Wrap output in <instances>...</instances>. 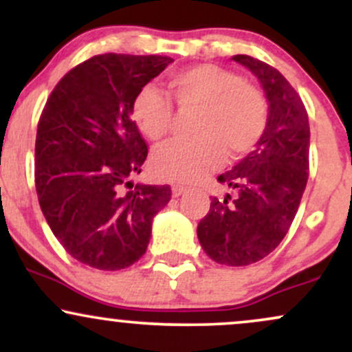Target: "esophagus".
<instances>
[{
	"mask_svg": "<svg viewBox=\"0 0 352 352\" xmlns=\"http://www.w3.org/2000/svg\"><path fill=\"white\" fill-rule=\"evenodd\" d=\"M185 192H187V188H185V187H180V185H173V187H172V195H173V197H180V195H184Z\"/></svg>",
	"mask_w": 352,
	"mask_h": 352,
	"instance_id": "1",
	"label": "esophagus"
}]
</instances>
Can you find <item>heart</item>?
I'll return each mask as SVG.
<instances>
[{
	"mask_svg": "<svg viewBox=\"0 0 352 352\" xmlns=\"http://www.w3.org/2000/svg\"><path fill=\"white\" fill-rule=\"evenodd\" d=\"M167 87L180 111L199 109L190 140L165 144L151 157L160 180L195 184L223 164L225 155L240 159L256 148L268 127L270 107L263 91L236 72L195 64L168 76ZM132 119L152 142H160L175 125L168 96L144 86L132 99Z\"/></svg>",
	"mask_w": 352,
	"mask_h": 352,
	"instance_id": "b5f03b06",
	"label": "heart"
}]
</instances>
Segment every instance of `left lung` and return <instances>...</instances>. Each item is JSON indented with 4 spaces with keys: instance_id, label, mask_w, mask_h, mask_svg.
Masks as SVG:
<instances>
[{
    "instance_id": "left-lung-1",
    "label": "left lung",
    "mask_w": 352,
    "mask_h": 352,
    "mask_svg": "<svg viewBox=\"0 0 352 352\" xmlns=\"http://www.w3.org/2000/svg\"><path fill=\"white\" fill-rule=\"evenodd\" d=\"M232 59L260 80L268 127L253 152L218 177L235 197H213L197 235L213 261L246 266L268 256L292 227L309 175V122L300 94L280 71L246 54Z\"/></svg>"
}]
</instances>
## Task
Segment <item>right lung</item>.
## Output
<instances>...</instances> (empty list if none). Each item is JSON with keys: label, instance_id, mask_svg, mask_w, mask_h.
<instances>
[{"label": "right lung", "instance_id": "add662e5", "mask_svg": "<svg viewBox=\"0 0 352 352\" xmlns=\"http://www.w3.org/2000/svg\"><path fill=\"white\" fill-rule=\"evenodd\" d=\"M170 63L167 56H92L47 98L36 134V192L54 236L80 263L107 272L134 265L153 217L170 200L168 185L131 180L148 152L132 99Z\"/></svg>", "mask_w": 352, "mask_h": 352}]
</instances>
